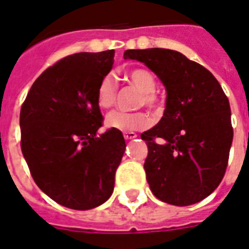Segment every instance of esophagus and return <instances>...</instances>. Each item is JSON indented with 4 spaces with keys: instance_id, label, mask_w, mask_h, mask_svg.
Masks as SVG:
<instances>
[{
    "instance_id": "1",
    "label": "esophagus",
    "mask_w": 249,
    "mask_h": 249,
    "mask_svg": "<svg viewBox=\"0 0 249 249\" xmlns=\"http://www.w3.org/2000/svg\"><path fill=\"white\" fill-rule=\"evenodd\" d=\"M124 138L126 139V141H129V139H134V138H137V134L135 133H133V131H125L124 134Z\"/></svg>"
}]
</instances>
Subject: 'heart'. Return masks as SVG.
<instances>
[{"label": "heart", "mask_w": 249, "mask_h": 249, "mask_svg": "<svg viewBox=\"0 0 249 249\" xmlns=\"http://www.w3.org/2000/svg\"><path fill=\"white\" fill-rule=\"evenodd\" d=\"M125 79L135 89L141 91V96L138 100V105L147 106L152 110H160L162 106L160 99L158 97L156 91L157 82L152 73L145 68H133L125 73ZM118 86L115 83L114 78L110 74L105 76L100 81L97 89H96V102L101 108L111 107L116 100ZM105 124L107 128L120 131L141 130L147 128L150 124V119L145 112H124L112 111L106 116Z\"/></svg>", "instance_id": "obj_1"}]
</instances>
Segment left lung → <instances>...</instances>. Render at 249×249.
<instances>
[{
    "label": "left lung",
    "instance_id": "1",
    "mask_svg": "<svg viewBox=\"0 0 249 249\" xmlns=\"http://www.w3.org/2000/svg\"><path fill=\"white\" fill-rule=\"evenodd\" d=\"M153 71L166 86V110L144 131L147 181L160 201L187 206L208 197L227 171L233 142L231 106L212 72L176 50H125Z\"/></svg>",
    "mask_w": 249,
    "mask_h": 249
}]
</instances>
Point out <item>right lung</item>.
Instances as JSON below:
<instances>
[{
	"label": "right lung",
	"instance_id": "add662e5",
	"mask_svg": "<svg viewBox=\"0 0 249 249\" xmlns=\"http://www.w3.org/2000/svg\"><path fill=\"white\" fill-rule=\"evenodd\" d=\"M114 55L105 50L62 58L37 77L21 106V150L31 176L66 208L93 209L114 190L125 141L114 129L97 135L104 118L96 102Z\"/></svg>",
	"mask_w": 249,
	"mask_h": 249
}]
</instances>
